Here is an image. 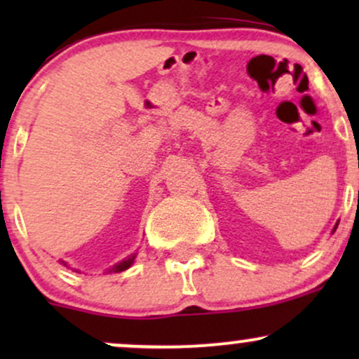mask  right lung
I'll list each match as a JSON object with an SVG mask.
<instances>
[{
    "label": "right lung",
    "mask_w": 359,
    "mask_h": 359,
    "mask_svg": "<svg viewBox=\"0 0 359 359\" xmlns=\"http://www.w3.org/2000/svg\"><path fill=\"white\" fill-rule=\"evenodd\" d=\"M133 259H135V255H131L130 258L123 259V262H119L118 265H114L113 269H109V271H123V270L130 269V266H131V263H133Z\"/></svg>",
    "instance_id": "1"
}]
</instances>
